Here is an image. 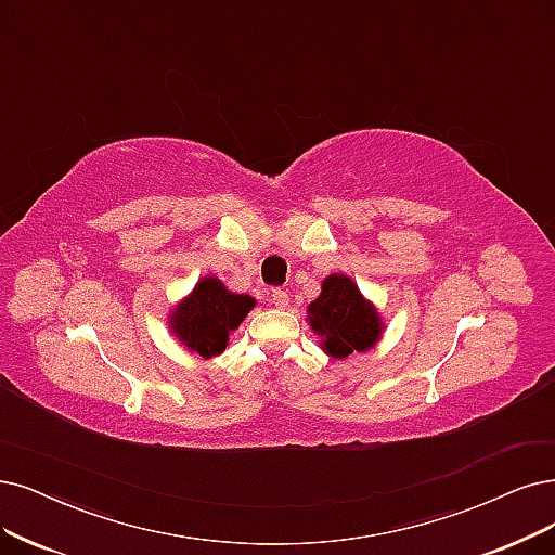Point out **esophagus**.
I'll use <instances>...</instances> for the list:
<instances>
[{"label":"esophagus","instance_id":"34e87169","mask_svg":"<svg viewBox=\"0 0 555 555\" xmlns=\"http://www.w3.org/2000/svg\"><path fill=\"white\" fill-rule=\"evenodd\" d=\"M270 301L276 306V309H288L291 297H288V293H285V291L276 288V291H272V293H270Z\"/></svg>","mask_w":555,"mask_h":555}]
</instances>
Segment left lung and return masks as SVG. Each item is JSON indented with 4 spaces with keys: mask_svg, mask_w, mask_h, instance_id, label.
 <instances>
[{
    "mask_svg": "<svg viewBox=\"0 0 555 555\" xmlns=\"http://www.w3.org/2000/svg\"><path fill=\"white\" fill-rule=\"evenodd\" d=\"M306 322L320 338L322 352L338 361L373 350L384 332L375 304L347 274H330L322 281L320 295L306 309Z\"/></svg>",
    "mask_w": 555,
    "mask_h": 555,
    "instance_id": "1",
    "label": "left lung"
}]
</instances>
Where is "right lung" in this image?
<instances>
[{
  "label": "right lung",
  "mask_w": 555,
  "mask_h": 555,
  "mask_svg": "<svg viewBox=\"0 0 555 555\" xmlns=\"http://www.w3.org/2000/svg\"><path fill=\"white\" fill-rule=\"evenodd\" d=\"M256 306L251 295H237L217 276H203L194 291L169 313V330L184 350L203 359L219 357L229 336Z\"/></svg>",
  "instance_id": "obj_1"
}]
</instances>
